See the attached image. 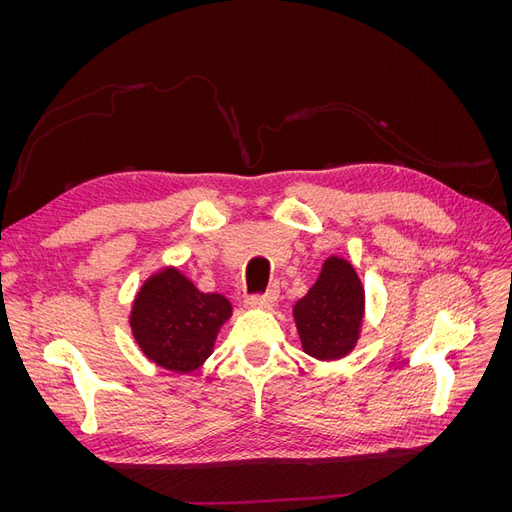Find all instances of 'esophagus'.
Listing matches in <instances>:
<instances>
[{
	"label": "esophagus",
	"mask_w": 512,
	"mask_h": 512,
	"mask_svg": "<svg viewBox=\"0 0 512 512\" xmlns=\"http://www.w3.org/2000/svg\"><path fill=\"white\" fill-rule=\"evenodd\" d=\"M275 294V288H271L267 294H262V297H250L245 301V305L252 309H271L275 303Z\"/></svg>",
	"instance_id": "1"
}]
</instances>
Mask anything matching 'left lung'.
Returning a JSON list of instances; mask_svg holds the SVG:
<instances>
[{
    "label": "left lung",
    "instance_id": "obj_1",
    "mask_svg": "<svg viewBox=\"0 0 512 512\" xmlns=\"http://www.w3.org/2000/svg\"><path fill=\"white\" fill-rule=\"evenodd\" d=\"M303 352L318 361H339L359 344L365 318V288L352 262L329 256L318 280L292 307Z\"/></svg>",
    "mask_w": 512,
    "mask_h": 512
}]
</instances>
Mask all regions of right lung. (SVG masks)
<instances>
[{"label": "right lung", "mask_w": 512, "mask_h": 512, "mask_svg": "<svg viewBox=\"0 0 512 512\" xmlns=\"http://www.w3.org/2000/svg\"><path fill=\"white\" fill-rule=\"evenodd\" d=\"M232 316L220 292H200L177 267H162L138 288L130 329L151 363L192 374L209 359L222 324Z\"/></svg>", "instance_id": "1"}]
</instances>
